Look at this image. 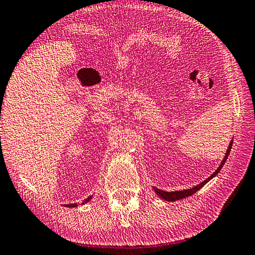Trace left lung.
Returning a JSON list of instances; mask_svg holds the SVG:
<instances>
[{
    "mask_svg": "<svg viewBox=\"0 0 255 255\" xmlns=\"http://www.w3.org/2000/svg\"><path fill=\"white\" fill-rule=\"evenodd\" d=\"M232 145H233V141H231L230 146H228V148H227V150H226V155H225V157H224L223 162L221 163V165H219L218 169L216 170V171L214 172V173L209 176L208 179H206V180L204 181V182L199 183L198 185H196V187H193V188H191V189L182 190V191H172V192H167V191H163V190H159V189H157V188H154L155 192L157 193V196H158V197H161L162 199L166 200V201H176V200L183 199V198H187V197H189V196L193 195V193L197 192L198 190H199V189H201L202 187H204V185H205L207 182H208L209 180H211V179L214 178V176L217 175V174H218V172L222 170V167H223L224 164H225L226 159H227V157H228V155H230L231 148H232Z\"/></svg>",
    "mask_w": 255,
    "mask_h": 255,
    "instance_id": "obj_1",
    "label": "left lung"
}]
</instances>
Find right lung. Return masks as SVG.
I'll list each match as a JSON object with an SVG mask.
<instances>
[{
    "mask_svg": "<svg viewBox=\"0 0 255 255\" xmlns=\"http://www.w3.org/2000/svg\"><path fill=\"white\" fill-rule=\"evenodd\" d=\"M1 119V118H0ZM90 199H92V197H89L88 199H85L84 201H83V204H86V202H88ZM79 206V204H70V205H66V207H77Z\"/></svg>",
    "mask_w": 255,
    "mask_h": 255,
    "instance_id": "add662e5",
    "label": "right lung"
}]
</instances>
